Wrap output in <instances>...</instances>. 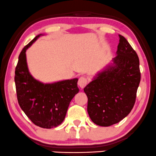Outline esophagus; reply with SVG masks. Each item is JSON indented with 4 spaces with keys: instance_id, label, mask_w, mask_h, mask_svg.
Segmentation results:
<instances>
[{
    "instance_id": "1",
    "label": "esophagus",
    "mask_w": 156,
    "mask_h": 156,
    "mask_svg": "<svg viewBox=\"0 0 156 156\" xmlns=\"http://www.w3.org/2000/svg\"><path fill=\"white\" fill-rule=\"evenodd\" d=\"M87 84V79L85 77V76H81L79 79L78 81V85L80 86V87L81 88H84Z\"/></svg>"
}]
</instances>
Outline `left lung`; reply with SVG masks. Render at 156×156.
<instances>
[{
    "mask_svg": "<svg viewBox=\"0 0 156 156\" xmlns=\"http://www.w3.org/2000/svg\"><path fill=\"white\" fill-rule=\"evenodd\" d=\"M119 37L117 56L84 88L90 118L100 126L118 123L131 112L140 82L138 55L123 36Z\"/></svg>",
    "mask_w": 156,
    "mask_h": 156,
    "instance_id": "1",
    "label": "left lung"
}]
</instances>
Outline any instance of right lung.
<instances>
[{
	"mask_svg": "<svg viewBox=\"0 0 156 156\" xmlns=\"http://www.w3.org/2000/svg\"><path fill=\"white\" fill-rule=\"evenodd\" d=\"M41 36H36L20 52L14 82L18 103L27 118L36 126L52 129L63 121L71 101L80 90L77 78L43 83L30 74L25 52Z\"/></svg>",
	"mask_w": 156,
	"mask_h": 156,
	"instance_id": "right-lung-1",
	"label": "right lung"
}]
</instances>
